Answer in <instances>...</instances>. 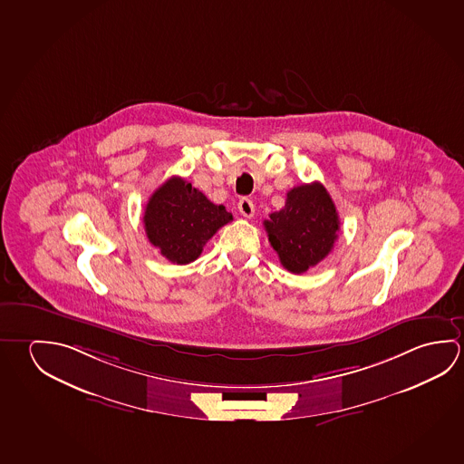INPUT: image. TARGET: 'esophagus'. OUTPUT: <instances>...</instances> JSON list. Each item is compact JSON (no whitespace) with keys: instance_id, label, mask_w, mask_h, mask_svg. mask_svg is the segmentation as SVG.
Returning a JSON list of instances; mask_svg holds the SVG:
<instances>
[{"instance_id":"34e87169","label":"esophagus","mask_w":464,"mask_h":464,"mask_svg":"<svg viewBox=\"0 0 464 464\" xmlns=\"http://www.w3.org/2000/svg\"><path fill=\"white\" fill-rule=\"evenodd\" d=\"M237 208H239V213L246 217V218H251V217H254V212H256V207H254V202H252L251 198H241L239 204H237Z\"/></svg>"}]
</instances>
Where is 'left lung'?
<instances>
[{
	"instance_id": "obj_1",
	"label": "left lung",
	"mask_w": 464,
	"mask_h": 464,
	"mask_svg": "<svg viewBox=\"0 0 464 464\" xmlns=\"http://www.w3.org/2000/svg\"><path fill=\"white\" fill-rule=\"evenodd\" d=\"M268 217L264 221L268 241L291 274H304L327 257L340 231L336 207L320 183L293 188L280 212Z\"/></svg>"
}]
</instances>
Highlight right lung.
I'll return each mask as SVG.
<instances>
[{
  "instance_id": "add662e5",
  "label": "right lung",
  "mask_w": 464,
  "mask_h": 464,
  "mask_svg": "<svg viewBox=\"0 0 464 464\" xmlns=\"http://www.w3.org/2000/svg\"><path fill=\"white\" fill-rule=\"evenodd\" d=\"M233 220L223 206H215L200 190L173 176L155 190L145 207L147 237L163 257L178 266L194 262L207 241Z\"/></svg>"
}]
</instances>
